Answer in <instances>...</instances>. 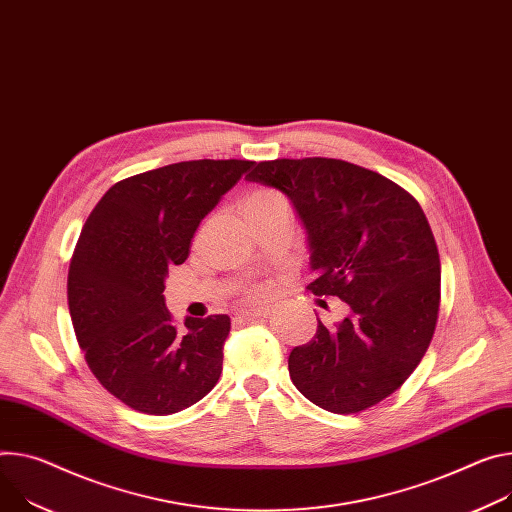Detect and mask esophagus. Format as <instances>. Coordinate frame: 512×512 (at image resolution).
Wrapping results in <instances>:
<instances>
[{
  "label": "esophagus",
  "instance_id": "esophagus-1",
  "mask_svg": "<svg viewBox=\"0 0 512 512\" xmlns=\"http://www.w3.org/2000/svg\"><path fill=\"white\" fill-rule=\"evenodd\" d=\"M269 310L267 308H261V310H251V312H245L243 318L245 320H261V318H267Z\"/></svg>",
  "mask_w": 512,
  "mask_h": 512
}]
</instances>
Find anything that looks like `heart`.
<instances>
[{
    "instance_id": "obj_1",
    "label": "heart",
    "mask_w": 512,
    "mask_h": 512,
    "mask_svg": "<svg viewBox=\"0 0 512 512\" xmlns=\"http://www.w3.org/2000/svg\"><path fill=\"white\" fill-rule=\"evenodd\" d=\"M280 202H286L280 194L277 192H271V190H255L247 200H245V214H251V212H257V210H263V208H269L273 204H280ZM249 298L257 300L261 298V292L259 290H249Z\"/></svg>"
}]
</instances>
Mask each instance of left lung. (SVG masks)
I'll return each instance as SVG.
<instances>
[{"instance_id":"obj_1","label":"left lung","mask_w":512,"mask_h":512,"mask_svg":"<svg viewBox=\"0 0 512 512\" xmlns=\"http://www.w3.org/2000/svg\"><path fill=\"white\" fill-rule=\"evenodd\" d=\"M292 202L310 249L314 296L349 314L288 359L294 386L316 406L351 414L396 392L437 327L441 263L418 202L388 177L341 159H275L247 175Z\"/></svg>"}]
</instances>
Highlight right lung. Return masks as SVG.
<instances>
[{"label": "right lung", "mask_w": 512, "mask_h": 512, "mask_svg": "<svg viewBox=\"0 0 512 512\" xmlns=\"http://www.w3.org/2000/svg\"><path fill=\"white\" fill-rule=\"evenodd\" d=\"M253 161L200 159L114 183L87 216L69 265L67 300L91 374L126 406L155 416L202 400L222 374L230 318L165 308V277L190 255L204 216Z\"/></svg>", "instance_id": "right-lung-1"}]
</instances>
